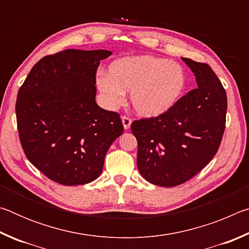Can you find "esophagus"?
<instances>
[{
    "label": "esophagus",
    "mask_w": 249,
    "mask_h": 249,
    "mask_svg": "<svg viewBox=\"0 0 249 249\" xmlns=\"http://www.w3.org/2000/svg\"><path fill=\"white\" fill-rule=\"evenodd\" d=\"M122 123H123L124 129H128L130 127V124H132V120L127 116H123L122 117Z\"/></svg>",
    "instance_id": "1"
}]
</instances>
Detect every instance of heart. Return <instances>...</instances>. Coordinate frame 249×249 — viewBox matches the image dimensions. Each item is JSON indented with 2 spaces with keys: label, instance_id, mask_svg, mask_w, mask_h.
<instances>
[{
  "label": "heart",
  "instance_id": "heart-1",
  "mask_svg": "<svg viewBox=\"0 0 249 249\" xmlns=\"http://www.w3.org/2000/svg\"><path fill=\"white\" fill-rule=\"evenodd\" d=\"M187 83L182 66L148 54L116 59L109 64L107 74L96 79L108 107L120 105L130 92L134 111L147 119L169 112L183 96Z\"/></svg>",
  "mask_w": 249,
  "mask_h": 249
}]
</instances>
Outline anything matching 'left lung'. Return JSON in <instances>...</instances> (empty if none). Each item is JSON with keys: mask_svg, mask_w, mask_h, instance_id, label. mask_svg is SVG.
<instances>
[{"mask_svg": "<svg viewBox=\"0 0 249 249\" xmlns=\"http://www.w3.org/2000/svg\"><path fill=\"white\" fill-rule=\"evenodd\" d=\"M195 73L197 88L188 92L166 114L134 121L137 168L142 178L159 187L185 182L211 161L225 129L227 98L209 65L181 58Z\"/></svg>", "mask_w": 249, "mask_h": 249, "instance_id": "8db88e82", "label": "left lung"}]
</instances>
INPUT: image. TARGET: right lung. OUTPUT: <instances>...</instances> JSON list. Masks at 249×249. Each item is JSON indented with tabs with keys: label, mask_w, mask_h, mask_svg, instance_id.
<instances>
[{
	"label": "right lung",
	"mask_w": 249,
	"mask_h": 249,
	"mask_svg": "<svg viewBox=\"0 0 249 249\" xmlns=\"http://www.w3.org/2000/svg\"><path fill=\"white\" fill-rule=\"evenodd\" d=\"M108 50L66 49L33 67L16 101L20 144L27 159L64 185L92 182L123 124L95 102V73Z\"/></svg>",
	"instance_id": "1"
}]
</instances>
